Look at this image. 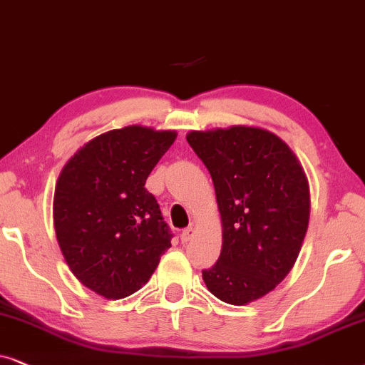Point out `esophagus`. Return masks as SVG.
<instances>
[{
	"mask_svg": "<svg viewBox=\"0 0 365 365\" xmlns=\"http://www.w3.org/2000/svg\"><path fill=\"white\" fill-rule=\"evenodd\" d=\"M195 227H188L185 230H182L180 233V240L183 242V244H187V242H190L193 239V235H195Z\"/></svg>",
	"mask_w": 365,
	"mask_h": 365,
	"instance_id": "obj_1",
	"label": "esophagus"
}]
</instances>
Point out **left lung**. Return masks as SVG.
<instances>
[{"label": "left lung", "instance_id": "left-lung-1", "mask_svg": "<svg viewBox=\"0 0 365 365\" xmlns=\"http://www.w3.org/2000/svg\"><path fill=\"white\" fill-rule=\"evenodd\" d=\"M187 142L212 175L222 218L220 257L202 270L203 282L222 302H255L287 277L300 254L309 180L289 145L259 126L193 130Z\"/></svg>", "mask_w": 365, "mask_h": 365}]
</instances>
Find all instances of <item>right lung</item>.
<instances>
[{
	"mask_svg": "<svg viewBox=\"0 0 365 365\" xmlns=\"http://www.w3.org/2000/svg\"><path fill=\"white\" fill-rule=\"evenodd\" d=\"M175 130L130 125L85 143L63 167L53 198L56 240L68 267L101 297L143 287L172 244L148 175Z\"/></svg>",
	"mask_w": 365,
	"mask_h": 365,
	"instance_id": "obj_1",
	"label": "right lung"
}]
</instances>
